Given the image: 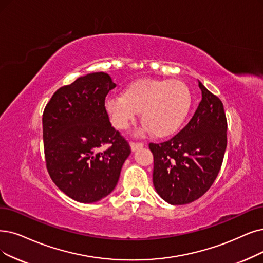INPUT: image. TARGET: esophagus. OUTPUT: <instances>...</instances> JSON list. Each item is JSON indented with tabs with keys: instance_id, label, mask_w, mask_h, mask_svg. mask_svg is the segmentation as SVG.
I'll list each match as a JSON object with an SVG mask.
<instances>
[{
	"instance_id": "34e87169",
	"label": "esophagus",
	"mask_w": 263,
	"mask_h": 263,
	"mask_svg": "<svg viewBox=\"0 0 263 263\" xmlns=\"http://www.w3.org/2000/svg\"><path fill=\"white\" fill-rule=\"evenodd\" d=\"M142 146H143L142 142H130V149L133 152L137 151L138 149H141Z\"/></svg>"
}]
</instances>
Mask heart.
<instances>
[{
  "instance_id": "obj_1",
  "label": "heart",
  "mask_w": 263,
  "mask_h": 263,
  "mask_svg": "<svg viewBox=\"0 0 263 263\" xmlns=\"http://www.w3.org/2000/svg\"><path fill=\"white\" fill-rule=\"evenodd\" d=\"M191 102L190 90L181 81L141 79L128 84L123 96L108 98L106 109L114 127L127 128L141 112L145 129L167 137L180 128Z\"/></svg>"
}]
</instances>
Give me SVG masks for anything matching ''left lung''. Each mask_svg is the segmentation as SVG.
<instances>
[{"mask_svg":"<svg viewBox=\"0 0 263 263\" xmlns=\"http://www.w3.org/2000/svg\"><path fill=\"white\" fill-rule=\"evenodd\" d=\"M202 100L187 125L168 141L150 143L153 184L172 205L194 202L212 186L227 148L223 104L198 81Z\"/></svg>","mask_w":263,"mask_h":263,"instance_id":"8db88e82","label":"left lung"}]
</instances>
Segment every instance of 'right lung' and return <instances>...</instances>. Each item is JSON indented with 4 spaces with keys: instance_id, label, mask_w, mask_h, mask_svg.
Returning a JSON list of instances; mask_svg holds the SVG:
<instances>
[{
    "instance_id": "1",
    "label": "right lung",
    "mask_w": 263,
    "mask_h": 263,
    "mask_svg": "<svg viewBox=\"0 0 263 263\" xmlns=\"http://www.w3.org/2000/svg\"><path fill=\"white\" fill-rule=\"evenodd\" d=\"M115 83L89 73L60 87L43 113L46 167L51 180L72 199L95 203L118 184L130 146L109 121L104 107ZM108 145L106 151L102 146Z\"/></svg>"
}]
</instances>
